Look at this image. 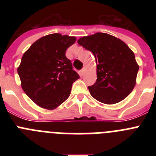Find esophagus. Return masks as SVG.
I'll use <instances>...</instances> for the list:
<instances>
[{
    "instance_id": "1",
    "label": "esophagus",
    "mask_w": 156,
    "mask_h": 156,
    "mask_svg": "<svg viewBox=\"0 0 156 156\" xmlns=\"http://www.w3.org/2000/svg\"><path fill=\"white\" fill-rule=\"evenodd\" d=\"M84 72H85V68H83L80 71V76L83 75V74H84Z\"/></svg>"
}]
</instances>
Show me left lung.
I'll use <instances>...</instances> for the list:
<instances>
[{
  "label": "left lung",
  "mask_w": 156,
  "mask_h": 156,
  "mask_svg": "<svg viewBox=\"0 0 156 156\" xmlns=\"http://www.w3.org/2000/svg\"><path fill=\"white\" fill-rule=\"evenodd\" d=\"M78 44L90 51L97 63V80L88 87L92 97L104 104L118 103L136 84L137 65L133 52L123 41L104 33L83 37Z\"/></svg>",
  "instance_id": "1"
}]
</instances>
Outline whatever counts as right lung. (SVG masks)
Segmentation results:
<instances>
[{
  "label": "right lung",
  "mask_w": 156,
  "mask_h": 156,
  "mask_svg": "<svg viewBox=\"0 0 156 156\" xmlns=\"http://www.w3.org/2000/svg\"><path fill=\"white\" fill-rule=\"evenodd\" d=\"M75 41V37L49 34L35 41L23 55L18 68L22 88L41 108L52 110L62 104L80 78L66 56Z\"/></svg>",
  "instance_id": "add662e5"
}]
</instances>
